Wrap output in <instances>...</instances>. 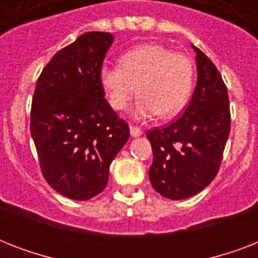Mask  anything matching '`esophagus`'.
Instances as JSON below:
<instances>
[{"label":"esophagus","instance_id":"esophagus-1","mask_svg":"<svg viewBox=\"0 0 258 258\" xmlns=\"http://www.w3.org/2000/svg\"><path fill=\"white\" fill-rule=\"evenodd\" d=\"M130 133H131V137H141L143 131L137 125H130Z\"/></svg>","mask_w":258,"mask_h":258}]
</instances>
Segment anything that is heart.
<instances>
[{"mask_svg": "<svg viewBox=\"0 0 258 258\" xmlns=\"http://www.w3.org/2000/svg\"><path fill=\"white\" fill-rule=\"evenodd\" d=\"M99 82L113 109L125 108L138 86L134 116L146 119L158 113L166 119L180 112L190 99L194 64L163 45L142 44L121 54L120 66L103 64Z\"/></svg>", "mask_w": 258, "mask_h": 258, "instance_id": "obj_1", "label": "heart"}]
</instances>
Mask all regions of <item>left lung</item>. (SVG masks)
I'll list each match as a JSON object with an SVG mask.
<instances>
[{
	"label": "left lung",
	"instance_id": "1",
	"mask_svg": "<svg viewBox=\"0 0 258 258\" xmlns=\"http://www.w3.org/2000/svg\"><path fill=\"white\" fill-rule=\"evenodd\" d=\"M198 80L182 116L147 133L154 161L153 187L170 200H184L208 186L222 162L230 133L228 88L213 61L197 46Z\"/></svg>",
	"mask_w": 258,
	"mask_h": 258
}]
</instances>
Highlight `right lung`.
Listing matches in <instances>:
<instances>
[{"mask_svg": "<svg viewBox=\"0 0 258 258\" xmlns=\"http://www.w3.org/2000/svg\"><path fill=\"white\" fill-rule=\"evenodd\" d=\"M88 32L50 58L36 83L30 135L45 180L61 196L86 201L107 186L109 165L128 141V124L104 97L99 71L112 44Z\"/></svg>", "mask_w": 258, "mask_h": 258, "instance_id": "1", "label": "right lung"}]
</instances>
